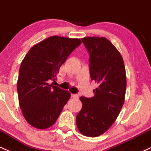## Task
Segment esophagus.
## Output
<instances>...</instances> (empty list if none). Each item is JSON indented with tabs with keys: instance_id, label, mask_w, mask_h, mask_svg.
<instances>
[{
	"instance_id": "34e87169",
	"label": "esophagus",
	"mask_w": 151,
	"mask_h": 151,
	"mask_svg": "<svg viewBox=\"0 0 151 151\" xmlns=\"http://www.w3.org/2000/svg\"><path fill=\"white\" fill-rule=\"evenodd\" d=\"M71 96H72V98H75V99H77V98L79 97L78 94H74V93H72V95H71Z\"/></svg>"
}]
</instances>
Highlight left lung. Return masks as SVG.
I'll return each instance as SVG.
<instances>
[{
    "label": "left lung",
    "mask_w": 151,
    "mask_h": 151,
    "mask_svg": "<svg viewBox=\"0 0 151 151\" xmlns=\"http://www.w3.org/2000/svg\"><path fill=\"white\" fill-rule=\"evenodd\" d=\"M89 55L91 80L98 87L91 98L81 96L82 109L76 117L78 129L83 135L96 137L114 124L124 105L126 77L124 60L112 43L105 37L81 39Z\"/></svg>",
    "instance_id": "1"
}]
</instances>
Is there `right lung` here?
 I'll return each mask as SVG.
<instances>
[{
  "mask_svg": "<svg viewBox=\"0 0 151 151\" xmlns=\"http://www.w3.org/2000/svg\"><path fill=\"white\" fill-rule=\"evenodd\" d=\"M75 38L52 36L32 47L22 60L17 90L23 116L33 127L52 126L70 98L68 91L50 84L60 67L81 45Z\"/></svg>",
  "mask_w": 151,
  "mask_h": 151,
  "instance_id": "obj_1",
  "label": "right lung"
}]
</instances>
